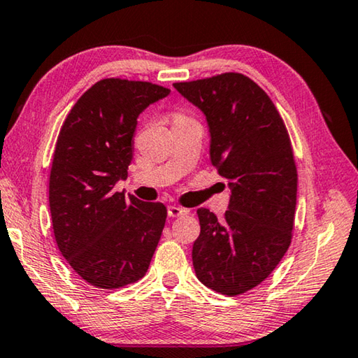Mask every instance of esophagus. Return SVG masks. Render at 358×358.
Masks as SVG:
<instances>
[{
  "label": "esophagus",
  "instance_id": "34e87169",
  "mask_svg": "<svg viewBox=\"0 0 358 358\" xmlns=\"http://www.w3.org/2000/svg\"><path fill=\"white\" fill-rule=\"evenodd\" d=\"M189 214V210L184 209V208H179V206H168V215L169 217H184Z\"/></svg>",
  "mask_w": 358,
  "mask_h": 358
}]
</instances>
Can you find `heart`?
<instances>
[{"label": "heart", "instance_id": "b5f03b06", "mask_svg": "<svg viewBox=\"0 0 358 358\" xmlns=\"http://www.w3.org/2000/svg\"><path fill=\"white\" fill-rule=\"evenodd\" d=\"M180 117H185L184 115H179V113H178V115H174V119H180Z\"/></svg>", "mask_w": 358, "mask_h": 358}]
</instances>
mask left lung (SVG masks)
<instances>
[{
	"instance_id": "8db88e82",
	"label": "left lung",
	"mask_w": 358,
	"mask_h": 358,
	"mask_svg": "<svg viewBox=\"0 0 358 358\" xmlns=\"http://www.w3.org/2000/svg\"><path fill=\"white\" fill-rule=\"evenodd\" d=\"M201 110L210 131V162L231 189L223 222L198 209L192 259L196 277L224 296L262 283L291 245L297 166L277 106L243 73L173 85Z\"/></svg>"
}]
</instances>
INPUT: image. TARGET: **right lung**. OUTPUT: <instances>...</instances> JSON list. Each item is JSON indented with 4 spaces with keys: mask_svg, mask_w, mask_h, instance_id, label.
<instances>
[{
    "mask_svg": "<svg viewBox=\"0 0 358 358\" xmlns=\"http://www.w3.org/2000/svg\"><path fill=\"white\" fill-rule=\"evenodd\" d=\"M168 87L103 78L72 106L56 141L50 212L56 243L87 283L102 289L135 283L148 272L166 222L162 203L113 187L127 178L136 117Z\"/></svg>",
    "mask_w": 358,
    "mask_h": 358,
    "instance_id": "1",
    "label": "right lung"
}]
</instances>
